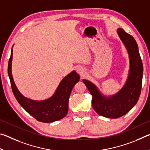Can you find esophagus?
I'll return each mask as SVG.
<instances>
[{
    "label": "esophagus",
    "mask_w": 150,
    "mask_h": 150,
    "mask_svg": "<svg viewBox=\"0 0 150 150\" xmlns=\"http://www.w3.org/2000/svg\"><path fill=\"white\" fill-rule=\"evenodd\" d=\"M77 72L79 75L81 76V77H83V76L85 74L86 70L85 69V67H82V66H80V67L77 68Z\"/></svg>",
    "instance_id": "esophagus-1"
}]
</instances>
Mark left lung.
Segmentation results:
<instances>
[{"instance_id": "obj_1", "label": "left lung", "mask_w": 150, "mask_h": 150, "mask_svg": "<svg viewBox=\"0 0 150 150\" xmlns=\"http://www.w3.org/2000/svg\"><path fill=\"white\" fill-rule=\"evenodd\" d=\"M117 34L128 52L130 63L123 87L115 95H105L94 83L83 79L93 96L94 110L99 115L108 118L121 117L136 105L140 95L143 77V65L136 40L122 28L117 29Z\"/></svg>"}]
</instances>
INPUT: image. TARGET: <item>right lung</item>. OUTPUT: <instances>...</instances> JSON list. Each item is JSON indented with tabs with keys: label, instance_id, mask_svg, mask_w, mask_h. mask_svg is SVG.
<instances>
[{
	"label": "right lung",
	"instance_id": "add662e5",
	"mask_svg": "<svg viewBox=\"0 0 150 150\" xmlns=\"http://www.w3.org/2000/svg\"><path fill=\"white\" fill-rule=\"evenodd\" d=\"M12 47L8 65V74L11 81L12 92L18 102L27 112L42 122H54L64 118L68 112L71 93L75 85L79 81V75L75 71H73L69 73L61 81L54 95L47 99L42 100L30 99L20 92L14 81L12 74L13 54Z\"/></svg>",
	"mask_w": 150,
	"mask_h": 150
}]
</instances>
